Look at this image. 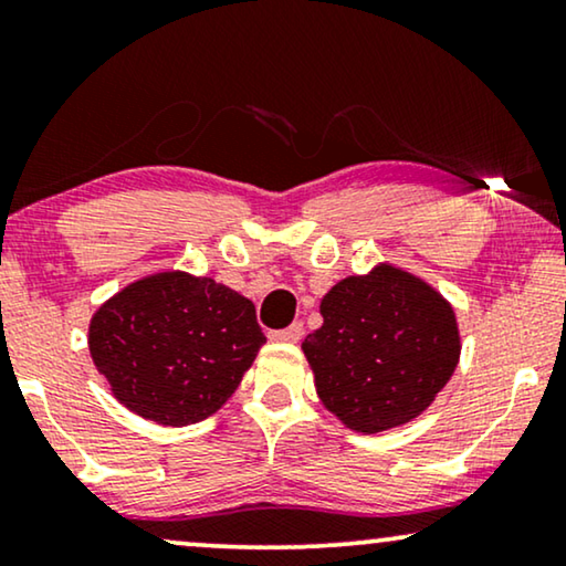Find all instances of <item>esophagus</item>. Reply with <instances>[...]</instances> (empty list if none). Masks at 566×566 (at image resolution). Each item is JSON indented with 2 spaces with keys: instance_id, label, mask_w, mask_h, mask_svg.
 <instances>
[{
  "instance_id": "obj_1",
  "label": "esophagus",
  "mask_w": 566,
  "mask_h": 566,
  "mask_svg": "<svg viewBox=\"0 0 566 566\" xmlns=\"http://www.w3.org/2000/svg\"><path fill=\"white\" fill-rule=\"evenodd\" d=\"M301 337H304V324L301 322H293L291 327H285V329L270 332V339H275V343H298Z\"/></svg>"
}]
</instances>
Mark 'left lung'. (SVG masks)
I'll list each match as a JSON object with an SVG mask.
<instances>
[{
  "instance_id": "obj_1",
  "label": "left lung",
  "mask_w": 566,
  "mask_h": 566,
  "mask_svg": "<svg viewBox=\"0 0 566 566\" xmlns=\"http://www.w3.org/2000/svg\"><path fill=\"white\" fill-rule=\"evenodd\" d=\"M319 314L322 327L301 350L322 405L363 436L420 417L459 366L451 301L391 262L332 285Z\"/></svg>"
}]
</instances>
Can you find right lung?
Here are the masks:
<instances>
[{"instance_id": "add662e5", "label": "right lung", "mask_w": 566, "mask_h": 566, "mask_svg": "<svg viewBox=\"0 0 566 566\" xmlns=\"http://www.w3.org/2000/svg\"><path fill=\"white\" fill-rule=\"evenodd\" d=\"M262 343L250 298L182 270L128 283L92 314L87 335L113 397L165 428L219 412Z\"/></svg>"}]
</instances>
